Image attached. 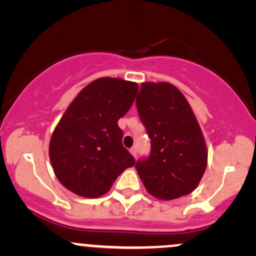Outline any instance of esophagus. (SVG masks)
Here are the masks:
<instances>
[{"mask_svg":"<svg viewBox=\"0 0 256 256\" xmlns=\"http://www.w3.org/2000/svg\"><path fill=\"white\" fill-rule=\"evenodd\" d=\"M130 152H131V155L134 158H136L137 156V149L136 148H131L130 149Z\"/></svg>","mask_w":256,"mask_h":256,"instance_id":"1","label":"esophagus"}]
</instances>
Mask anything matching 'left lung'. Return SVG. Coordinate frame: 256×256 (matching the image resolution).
I'll use <instances>...</instances> for the list:
<instances>
[{"mask_svg":"<svg viewBox=\"0 0 256 256\" xmlns=\"http://www.w3.org/2000/svg\"><path fill=\"white\" fill-rule=\"evenodd\" d=\"M136 106L152 140L149 158L136 164L146 192L164 201L189 195L201 182L208 158L204 134L189 102L171 83L146 82Z\"/></svg>","mask_w":256,"mask_h":256,"instance_id":"1","label":"left lung"}]
</instances>
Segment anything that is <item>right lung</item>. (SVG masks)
I'll list each match as a JSON object with an SVG mask.
<instances>
[{"instance_id": "add662e5", "label": "right lung", "mask_w": 256, "mask_h": 256, "mask_svg": "<svg viewBox=\"0 0 256 256\" xmlns=\"http://www.w3.org/2000/svg\"><path fill=\"white\" fill-rule=\"evenodd\" d=\"M134 82L104 77L88 84L52 131L49 158L55 176L70 192L96 198L110 190L134 158L122 146L118 120L134 104Z\"/></svg>"}]
</instances>
